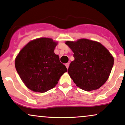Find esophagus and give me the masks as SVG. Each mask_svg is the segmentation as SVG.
Segmentation results:
<instances>
[{
	"mask_svg": "<svg viewBox=\"0 0 125 125\" xmlns=\"http://www.w3.org/2000/svg\"><path fill=\"white\" fill-rule=\"evenodd\" d=\"M69 65H70V63L68 62V63H66V64H65V66H66L67 69H68V67H69Z\"/></svg>",
	"mask_w": 125,
	"mask_h": 125,
	"instance_id": "esophagus-1",
	"label": "esophagus"
}]
</instances>
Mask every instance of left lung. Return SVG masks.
<instances>
[{"mask_svg": "<svg viewBox=\"0 0 125 125\" xmlns=\"http://www.w3.org/2000/svg\"><path fill=\"white\" fill-rule=\"evenodd\" d=\"M65 44L74 52L68 73L77 86L89 92L104 84L114 64L110 52L100 43L87 39Z\"/></svg>", "mask_w": 125, "mask_h": 125, "instance_id": "8db88e82", "label": "left lung"}]
</instances>
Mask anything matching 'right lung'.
Masks as SVG:
<instances>
[{
    "instance_id": "right-lung-1",
    "label": "right lung",
    "mask_w": 125,
    "mask_h": 125,
    "mask_svg": "<svg viewBox=\"0 0 125 125\" xmlns=\"http://www.w3.org/2000/svg\"><path fill=\"white\" fill-rule=\"evenodd\" d=\"M57 43L41 38L29 42L19 52L15 67L22 81L33 92L44 93L52 89L67 69L54 52Z\"/></svg>"
}]
</instances>
